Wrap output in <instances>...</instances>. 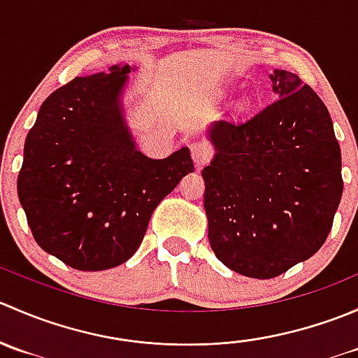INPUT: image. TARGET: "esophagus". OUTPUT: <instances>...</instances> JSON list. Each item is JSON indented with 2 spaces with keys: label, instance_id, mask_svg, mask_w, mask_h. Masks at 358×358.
<instances>
[{
  "label": "esophagus",
  "instance_id": "obj_1",
  "mask_svg": "<svg viewBox=\"0 0 358 358\" xmlns=\"http://www.w3.org/2000/svg\"><path fill=\"white\" fill-rule=\"evenodd\" d=\"M190 152H192L194 162L196 164H206L213 156V149L208 142H194L190 143Z\"/></svg>",
  "mask_w": 358,
  "mask_h": 358
}]
</instances>
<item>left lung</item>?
Returning a JSON list of instances; mask_svg holds the SVG:
<instances>
[{
	"instance_id": "1",
	"label": "left lung",
	"mask_w": 358,
	"mask_h": 358,
	"mask_svg": "<svg viewBox=\"0 0 358 358\" xmlns=\"http://www.w3.org/2000/svg\"><path fill=\"white\" fill-rule=\"evenodd\" d=\"M270 79L279 99L244 121L216 122V156L202 169L211 249L252 279H272L315 255L343 194L327 107L292 72Z\"/></svg>"
}]
</instances>
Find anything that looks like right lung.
<instances>
[{
	"label": "right lung",
	"instance_id": "right-lung-1",
	"mask_svg": "<svg viewBox=\"0 0 358 358\" xmlns=\"http://www.w3.org/2000/svg\"><path fill=\"white\" fill-rule=\"evenodd\" d=\"M129 66L74 78L43 102L24 145L17 192L36 243L76 270L124 263L157 204L194 171L189 149L149 159L119 107Z\"/></svg>",
	"mask_w": 358,
	"mask_h": 358
}]
</instances>
